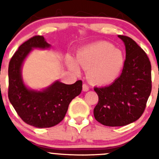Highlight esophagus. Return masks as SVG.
Instances as JSON below:
<instances>
[{"mask_svg":"<svg viewBox=\"0 0 159 159\" xmlns=\"http://www.w3.org/2000/svg\"><path fill=\"white\" fill-rule=\"evenodd\" d=\"M88 90H89V87H88L86 84H83V91H84V92H88Z\"/></svg>","mask_w":159,"mask_h":159,"instance_id":"1","label":"esophagus"}]
</instances>
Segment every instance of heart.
Listing matches in <instances>:
<instances>
[{
	"label": "heart",
	"mask_w": 159,
	"mask_h": 159,
	"mask_svg": "<svg viewBox=\"0 0 159 159\" xmlns=\"http://www.w3.org/2000/svg\"><path fill=\"white\" fill-rule=\"evenodd\" d=\"M76 61L85 71L92 84L99 86L111 84L119 76L123 68L125 58L120 50L107 41H99L84 47L76 53ZM71 69L80 73L76 63L67 57Z\"/></svg>",
	"instance_id": "heart-1"
}]
</instances>
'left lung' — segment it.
I'll return each mask as SVG.
<instances>
[{
    "instance_id": "8db88e82",
    "label": "left lung",
    "mask_w": 159,
    "mask_h": 159,
    "mask_svg": "<svg viewBox=\"0 0 159 159\" xmlns=\"http://www.w3.org/2000/svg\"><path fill=\"white\" fill-rule=\"evenodd\" d=\"M118 36L126 48L121 75L109 86L94 88L99 96L94 116L107 127H122L139 119L152 88L151 64L147 55L131 38Z\"/></svg>"
}]
</instances>
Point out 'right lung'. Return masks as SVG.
Instances as JSON below:
<instances>
[{"label": "right lung", "mask_w": 159, "mask_h": 159, "mask_svg": "<svg viewBox=\"0 0 159 159\" xmlns=\"http://www.w3.org/2000/svg\"><path fill=\"white\" fill-rule=\"evenodd\" d=\"M43 36H35L20 46L8 64V99L25 123L38 128L54 127L62 121L68 105L82 91V81L65 84L56 81L42 91L28 88L23 82L21 67L32 48H48Z\"/></svg>", "instance_id": "right-lung-1"}]
</instances>
